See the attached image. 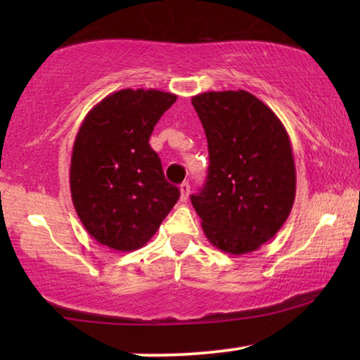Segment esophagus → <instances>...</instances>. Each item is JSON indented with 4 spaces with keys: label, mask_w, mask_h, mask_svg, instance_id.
Instances as JSON below:
<instances>
[{
    "label": "esophagus",
    "mask_w": 360,
    "mask_h": 360,
    "mask_svg": "<svg viewBox=\"0 0 360 360\" xmlns=\"http://www.w3.org/2000/svg\"><path fill=\"white\" fill-rule=\"evenodd\" d=\"M190 196V184L188 181H184V184L180 185V200L181 201H186Z\"/></svg>",
    "instance_id": "34e87169"
}]
</instances>
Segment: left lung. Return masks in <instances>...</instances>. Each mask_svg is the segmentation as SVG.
<instances>
[{"instance_id":"8db88e82","label":"left lung","mask_w":360,"mask_h":360,"mask_svg":"<svg viewBox=\"0 0 360 360\" xmlns=\"http://www.w3.org/2000/svg\"><path fill=\"white\" fill-rule=\"evenodd\" d=\"M208 141L210 167L191 205L205 236L223 252L257 250L278 233L295 201L290 137L277 115L249 91L191 98Z\"/></svg>"}]
</instances>
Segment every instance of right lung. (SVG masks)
Instances as JSON below:
<instances>
[{"label":"right lung","instance_id":"right-lung-1","mask_svg":"<svg viewBox=\"0 0 360 360\" xmlns=\"http://www.w3.org/2000/svg\"><path fill=\"white\" fill-rule=\"evenodd\" d=\"M175 95L120 90L83 120L73 142L70 191L88 234L112 250L141 249L180 198L149 137Z\"/></svg>","mask_w":360,"mask_h":360}]
</instances>
